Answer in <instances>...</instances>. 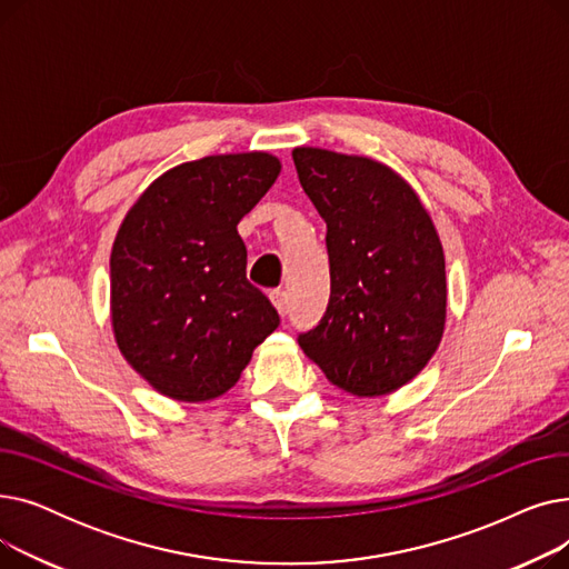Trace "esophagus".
<instances>
[{
    "instance_id": "34e87169",
    "label": "esophagus",
    "mask_w": 569,
    "mask_h": 569,
    "mask_svg": "<svg viewBox=\"0 0 569 569\" xmlns=\"http://www.w3.org/2000/svg\"><path fill=\"white\" fill-rule=\"evenodd\" d=\"M269 300H272V305L277 307V311L281 313V316H286L288 313V292L286 290H272L269 292Z\"/></svg>"
}]
</instances>
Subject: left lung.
Instances as JSON below:
<instances>
[{"mask_svg": "<svg viewBox=\"0 0 569 569\" xmlns=\"http://www.w3.org/2000/svg\"><path fill=\"white\" fill-rule=\"evenodd\" d=\"M292 161L327 223L330 256V302L297 341L341 390L390 395L427 367L442 339L438 232L392 168L318 147L292 149Z\"/></svg>", "mask_w": 569, "mask_h": 569, "instance_id": "1", "label": "left lung"}]
</instances>
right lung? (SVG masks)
Segmentation results:
<instances>
[{"label": "right lung", "mask_w": 569, "mask_h": 569, "mask_svg": "<svg viewBox=\"0 0 569 569\" xmlns=\"http://www.w3.org/2000/svg\"><path fill=\"white\" fill-rule=\"evenodd\" d=\"M272 154L182 163L149 187L110 256L112 330L127 362L177 401L217 399L239 380L279 313L247 279L237 232L279 177Z\"/></svg>", "instance_id": "1"}]
</instances>
